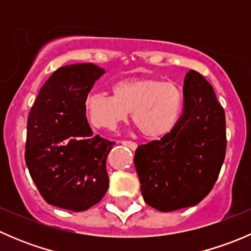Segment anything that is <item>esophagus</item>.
<instances>
[{"label":"esophagus","instance_id":"1","mask_svg":"<svg viewBox=\"0 0 251 251\" xmlns=\"http://www.w3.org/2000/svg\"><path fill=\"white\" fill-rule=\"evenodd\" d=\"M121 143L124 144V146L128 147L130 149H132V151H135L136 148H137V143L136 142H132V141H121Z\"/></svg>","mask_w":251,"mask_h":251}]
</instances>
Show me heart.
Masks as SVG:
<instances>
[{
  "label": "heart",
  "instance_id": "obj_1",
  "mask_svg": "<svg viewBox=\"0 0 251 251\" xmlns=\"http://www.w3.org/2000/svg\"><path fill=\"white\" fill-rule=\"evenodd\" d=\"M183 107L181 88L159 78H125L114 83L111 96L91 93L85 100L86 116L93 127L114 131L131 113L133 124L148 140L170 135Z\"/></svg>",
  "mask_w": 251,
  "mask_h": 251
}]
</instances>
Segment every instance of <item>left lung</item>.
I'll list each match as a JSON object with an SVG mask.
<instances>
[{
    "label": "left lung",
    "instance_id": "obj_1",
    "mask_svg": "<svg viewBox=\"0 0 251 251\" xmlns=\"http://www.w3.org/2000/svg\"><path fill=\"white\" fill-rule=\"evenodd\" d=\"M183 96L176 128L161 140L138 146L133 159L144 201L164 212L201 203L214 187L226 155V118L212 86L189 70Z\"/></svg>",
    "mask_w": 251,
    "mask_h": 251
}]
</instances>
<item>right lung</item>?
<instances>
[{"mask_svg": "<svg viewBox=\"0 0 251 251\" xmlns=\"http://www.w3.org/2000/svg\"><path fill=\"white\" fill-rule=\"evenodd\" d=\"M103 74L92 63L59 68L27 116L30 176L48 204L75 212L100 203L109 186L105 163L115 142L93 135L85 113L86 97Z\"/></svg>", "mask_w": 251, "mask_h": 251, "instance_id": "right-lung-1", "label": "right lung"}]
</instances>
